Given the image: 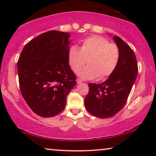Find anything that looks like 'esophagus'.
Returning <instances> with one entry per match:
<instances>
[{
	"instance_id": "esophagus-1",
	"label": "esophagus",
	"mask_w": 156,
	"mask_h": 156,
	"mask_svg": "<svg viewBox=\"0 0 156 156\" xmlns=\"http://www.w3.org/2000/svg\"><path fill=\"white\" fill-rule=\"evenodd\" d=\"M76 82H77V84H80V83L82 82V81L80 79H76Z\"/></svg>"
}]
</instances>
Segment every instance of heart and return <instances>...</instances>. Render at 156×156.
<instances>
[{
  "instance_id": "heart-1",
  "label": "heart",
  "mask_w": 156,
  "mask_h": 156,
  "mask_svg": "<svg viewBox=\"0 0 156 156\" xmlns=\"http://www.w3.org/2000/svg\"><path fill=\"white\" fill-rule=\"evenodd\" d=\"M120 59V50L106 38L92 35L83 40L80 49L72 46L68 52V59L72 69L77 72L85 63L88 65L79 72L85 80L97 77L104 80L115 71Z\"/></svg>"
}]
</instances>
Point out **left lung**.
Wrapping results in <instances>:
<instances>
[{"label":"left lung","mask_w":156,"mask_h":156,"mask_svg":"<svg viewBox=\"0 0 156 156\" xmlns=\"http://www.w3.org/2000/svg\"><path fill=\"white\" fill-rule=\"evenodd\" d=\"M114 40L120 50V59L115 71L101 84H89L84 99L86 109L98 118H110L126 103L138 74L136 55L129 44L118 36Z\"/></svg>","instance_id":"8db88e82"}]
</instances>
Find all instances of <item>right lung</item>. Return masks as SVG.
Returning a JSON list of instances; mask_svg holds the SVG:
<instances>
[{
    "instance_id": "obj_1",
    "label": "right lung",
    "mask_w": 156,
    "mask_h": 156,
    "mask_svg": "<svg viewBox=\"0 0 156 156\" xmlns=\"http://www.w3.org/2000/svg\"><path fill=\"white\" fill-rule=\"evenodd\" d=\"M69 36L65 32H46L27 42L19 57L21 94L40 116L52 117L62 112L76 84L68 59Z\"/></svg>"
}]
</instances>
